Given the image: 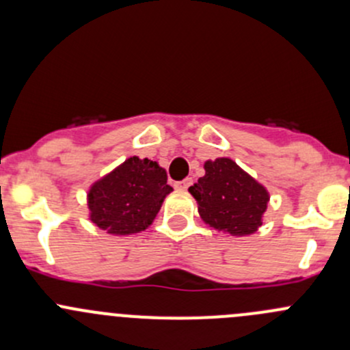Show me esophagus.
<instances>
[{
  "label": "esophagus",
  "instance_id": "obj_1",
  "mask_svg": "<svg viewBox=\"0 0 350 350\" xmlns=\"http://www.w3.org/2000/svg\"><path fill=\"white\" fill-rule=\"evenodd\" d=\"M191 185H193V179L186 178V179H183V181L176 183V188H178V189H188Z\"/></svg>",
  "mask_w": 350,
  "mask_h": 350
}]
</instances>
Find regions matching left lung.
Returning <instances> with one entry per match:
<instances>
[{"instance_id":"1","label":"left lung","mask_w":350,"mask_h":350,"mask_svg":"<svg viewBox=\"0 0 350 350\" xmlns=\"http://www.w3.org/2000/svg\"><path fill=\"white\" fill-rule=\"evenodd\" d=\"M206 225L230 235H250L262 225L269 193L232 159L204 162V176L189 188Z\"/></svg>"}]
</instances>
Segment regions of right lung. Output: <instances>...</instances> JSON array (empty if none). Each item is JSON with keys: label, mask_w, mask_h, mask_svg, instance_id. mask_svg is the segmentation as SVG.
<instances>
[{"label": "right lung", "mask_w": 350, "mask_h": 350, "mask_svg": "<svg viewBox=\"0 0 350 350\" xmlns=\"http://www.w3.org/2000/svg\"><path fill=\"white\" fill-rule=\"evenodd\" d=\"M172 191L165 169L150 159H126L88 191L90 220L111 235L146 230Z\"/></svg>", "instance_id": "add662e5"}]
</instances>
